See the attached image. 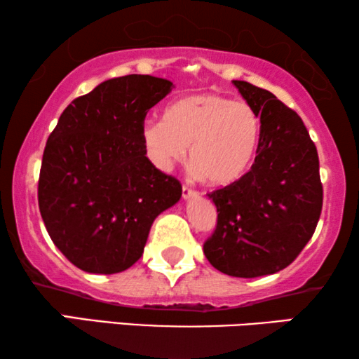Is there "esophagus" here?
I'll use <instances>...</instances> for the list:
<instances>
[{
    "label": "esophagus",
    "instance_id": "34e87169",
    "mask_svg": "<svg viewBox=\"0 0 359 359\" xmlns=\"http://www.w3.org/2000/svg\"><path fill=\"white\" fill-rule=\"evenodd\" d=\"M194 196H198V191L189 188V186L183 184V199H189V198H194Z\"/></svg>",
    "mask_w": 359,
    "mask_h": 359
}]
</instances>
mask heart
<instances>
[{
    "label": "heart",
    "instance_id": "heart-1",
    "mask_svg": "<svg viewBox=\"0 0 359 359\" xmlns=\"http://www.w3.org/2000/svg\"><path fill=\"white\" fill-rule=\"evenodd\" d=\"M142 137L160 168L184 160L191 145L196 173L209 184L227 186L252 166L262 142V117L247 101L205 93L171 102L163 121L147 122Z\"/></svg>",
    "mask_w": 359,
    "mask_h": 359
}]
</instances>
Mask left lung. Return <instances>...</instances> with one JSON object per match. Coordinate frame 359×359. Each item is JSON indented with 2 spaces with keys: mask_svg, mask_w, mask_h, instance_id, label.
Segmentation results:
<instances>
[{
  "mask_svg": "<svg viewBox=\"0 0 359 359\" xmlns=\"http://www.w3.org/2000/svg\"><path fill=\"white\" fill-rule=\"evenodd\" d=\"M232 83L262 117V142L250 171L208 194L219 214L204 255L220 273L257 278L302 252L320 219L323 188L316 144L297 112L268 90Z\"/></svg>",
  "mask_w": 359,
  "mask_h": 359,
  "instance_id": "obj_1",
  "label": "left lung"
}]
</instances>
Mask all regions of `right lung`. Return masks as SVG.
<instances>
[{"label":"right lung","mask_w":359,"mask_h":359,"mask_svg":"<svg viewBox=\"0 0 359 359\" xmlns=\"http://www.w3.org/2000/svg\"><path fill=\"white\" fill-rule=\"evenodd\" d=\"M171 88L150 75L102 81L73 100L48 135L39 209L52 242L83 271L130 268L156 215L181 198V183L147 158L142 137L147 112Z\"/></svg>","instance_id":"add662e5"}]
</instances>
